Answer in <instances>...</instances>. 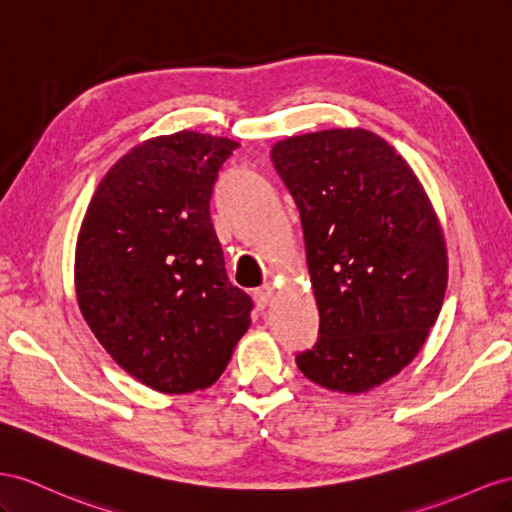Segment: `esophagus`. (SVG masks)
Segmentation results:
<instances>
[{
    "mask_svg": "<svg viewBox=\"0 0 512 512\" xmlns=\"http://www.w3.org/2000/svg\"><path fill=\"white\" fill-rule=\"evenodd\" d=\"M272 294L274 289L270 285H261L255 289V300H257V306H261V309H266V306L270 304L272 300Z\"/></svg>",
    "mask_w": 512,
    "mask_h": 512,
    "instance_id": "1",
    "label": "esophagus"
}]
</instances>
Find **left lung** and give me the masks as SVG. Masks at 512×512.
I'll list each match as a JSON object with an SVG mask.
<instances>
[{
  "instance_id": "left-lung-1",
  "label": "left lung",
  "mask_w": 512,
  "mask_h": 512,
  "mask_svg": "<svg viewBox=\"0 0 512 512\" xmlns=\"http://www.w3.org/2000/svg\"><path fill=\"white\" fill-rule=\"evenodd\" d=\"M300 210L319 339L296 356L321 388L367 392L397 375L440 315L446 240L407 160L364 128H330L272 145Z\"/></svg>"
}]
</instances>
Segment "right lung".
Returning a JSON list of instances; mask_svg holds the SVG:
<instances>
[{"instance_id":"right-lung-1","label":"right lung","mask_w":512,"mask_h":512,"mask_svg":"<svg viewBox=\"0 0 512 512\" xmlns=\"http://www.w3.org/2000/svg\"><path fill=\"white\" fill-rule=\"evenodd\" d=\"M238 145L195 130L143 141L107 171L83 216L81 315L152 390L212 386L251 326L253 300L229 283L210 216L218 169Z\"/></svg>"}]
</instances>
